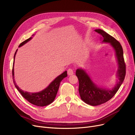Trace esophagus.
<instances>
[{
	"label": "esophagus",
	"instance_id": "34e87169",
	"mask_svg": "<svg viewBox=\"0 0 135 135\" xmlns=\"http://www.w3.org/2000/svg\"><path fill=\"white\" fill-rule=\"evenodd\" d=\"M67 73L69 75H72L74 74V71L72 69L69 68L67 70Z\"/></svg>",
	"mask_w": 135,
	"mask_h": 135
}]
</instances>
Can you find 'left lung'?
Masks as SVG:
<instances>
[{
	"label": "left lung",
	"mask_w": 135,
	"mask_h": 135,
	"mask_svg": "<svg viewBox=\"0 0 135 135\" xmlns=\"http://www.w3.org/2000/svg\"><path fill=\"white\" fill-rule=\"evenodd\" d=\"M95 31L102 36L103 39V42L110 43L115 50L118 65L117 76L119 81L111 89L100 88L93 83L84 70L81 68L78 69L76 70V75L79 80V92L81 99L85 103L92 106H97L110 100L118 91L126 74V65L120 43L103 30L96 29Z\"/></svg>",
	"instance_id": "8db88e82"
}]
</instances>
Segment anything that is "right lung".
<instances>
[{
  "instance_id": "add662e5",
  "label": "right lung",
  "mask_w": 135,
  "mask_h": 135,
  "mask_svg": "<svg viewBox=\"0 0 135 135\" xmlns=\"http://www.w3.org/2000/svg\"><path fill=\"white\" fill-rule=\"evenodd\" d=\"M32 37H30L28 39L26 40L24 42H22L19 46V47L22 46L23 45L25 44L26 42L29 41ZM17 49L16 50L15 55H14V60H13V67H12V79L14 85L17 90L22 95L25 99L26 100H28L29 103L33 104L35 105H36L38 106H47L51 104L52 102L54 100L56 95L57 94L58 89L60 85V83L61 81L64 79L65 78L67 77V71H64V73L58 76L50 84V85L43 91L37 92V93H29L28 92L24 91L18 86L14 80V62H15V56L16 54Z\"/></svg>"
}]
</instances>
